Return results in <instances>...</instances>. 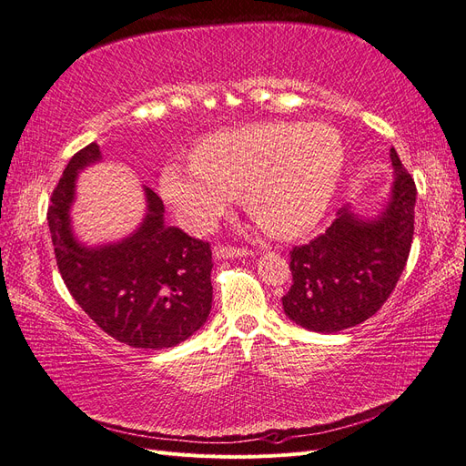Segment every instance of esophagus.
<instances>
[{
  "label": "esophagus",
  "mask_w": 466,
  "mask_h": 466,
  "mask_svg": "<svg viewBox=\"0 0 466 466\" xmlns=\"http://www.w3.org/2000/svg\"><path fill=\"white\" fill-rule=\"evenodd\" d=\"M215 259H234V257H248L253 255V251L244 248H228V246H217L213 249Z\"/></svg>",
  "instance_id": "esophagus-1"
}]
</instances>
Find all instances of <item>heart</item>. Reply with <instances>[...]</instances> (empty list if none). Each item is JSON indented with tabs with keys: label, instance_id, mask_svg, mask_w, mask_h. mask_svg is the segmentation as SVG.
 Masks as SVG:
<instances>
[{
	"label": "heart",
	"instance_id": "1",
	"mask_svg": "<svg viewBox=\"0 0 466 466\" xmlns=\"http://www.w3.org/2000/svg\"><path fill=\"white\" fill-rule=\"evenodd\" d=\"M346 161L324 123H257L217 130L168 163L159 192L184 227L205 230L242 194L246 209L280 239L311 232L334 199Z\"/></svg>",
	"mask_w": 466,
	"mask_h": 466
}]
</instances>
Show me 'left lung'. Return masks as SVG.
<instances>
[{
    "mask_svg": "<svg viewBox=\"0 0 466 466\" xmlns=\"http://www.w3.org/2000/svg\"><path fill=\"white\" fill-rule=\"evenodd\" d=\"M393 182L386 205L367 218L341 209L329 230L289 251L294 277L282 298L289 320L332 334L370 319L398 284L415 232L417 186L390 149Z\"/></svg>",
    "mask_w": 466,
    "mask_h": 466,
    "instance_id": "left-lung-1",
    "label": "left lung"
}]
</instances>
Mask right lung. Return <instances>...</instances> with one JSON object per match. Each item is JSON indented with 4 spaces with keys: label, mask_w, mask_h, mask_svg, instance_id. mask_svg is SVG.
<instances>
[{
    "label": "right lung",
    "mask_w": 466,
    "mask_h": 466,
    "mask_svg": "<svg viewBox=\"0 0 466 466\" xmlns=\"http://www.w3.org/2000/svg\"><path fill=\"white\" fill-rule=\"evenodd\" d=\"M101 161L96 142L73 155L54 189L47 222L61 277L103 332L136 350L175 348L211 313V248L165 224L161 198L149 187L146 215L118 242L86 246L71 222L78 172Z\"/></svg>",
    "instance_id": "right-lung-1"
}]
</instances>
